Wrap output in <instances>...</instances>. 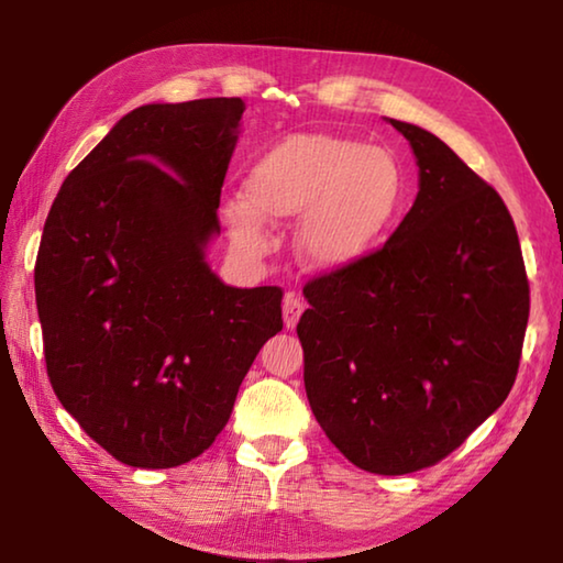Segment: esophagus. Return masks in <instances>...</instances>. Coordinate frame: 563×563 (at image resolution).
Listing matches in <instances>:
<instances>
[{
    "instance_id": "obj_1",
    "label": "esophagus",
    "mask_w": 563,
    "mask_h": 563,
    "mask_svg": "<svg viewBox=\"0 0 563 563\" xmlns=\"http://www.w3.org/2000/svg\"><path fill=\"white\" fill-rule=\"evenodd\" d=\"M302 310H305V305H302V300L298 298V295H295V292L285 295V300H283V322H285V328L292 330L295 325H298Z\"/></svg>"
}]
</instances>
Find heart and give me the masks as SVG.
Instances as JSON below:
<instances>
[{"mask_svg":"<svg viewBox=\"0 0 563 563\" xmlns=\"http://www.w3.org/2000/svg\"><path fill=\"white\" fill-rule=\"evenodd\" d=\"M405 198V170L389 151L330 133H295L255 161L245 178L249 203L225 206V223L238 251L261 255L271 243L265 221L302 216L300 258L330 273L365 258Z\"/></svg>","mask_w":563,"mask_h":563,"instance_id":"obj_1","label":"heart"}]
</instances>
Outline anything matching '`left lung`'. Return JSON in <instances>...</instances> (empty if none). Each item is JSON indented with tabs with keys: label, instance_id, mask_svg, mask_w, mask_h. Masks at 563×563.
<instances>
[{
	"label": "left lung",
	"instance_id": "1",
	"mask_svg": "<svg viewBox=\"0 0 563 563\" xmlns=\"http://www.w3.org/2000/svg\"><path fill=\"white\" fill-rule=\"evenodd\" d=\"M389 123L419 190L379 251L308 280L305 393L328 440L373 474L442 462L517 379L529 280L501 196L434 133Z\"/></svg>",
	"mask_w": 563,
	"mask_h": 563
}]
</instances>
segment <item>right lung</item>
Segmentation results:
<instances>
[{
  "label": "right lung",
  "mask_w": 563,
  "mask_h": 563,
  "mask_svg": "<svg viewBox=\"0 0 563 563\" xmlns=\"http://www.w3.org/2000/svg\"><path fill=\"white\" fill-rule=\"evenodd\" d=\"M243 111L241 99L133 109L46 216L34 265L46 375L81 430L129 466L203 454L283 330L280 288H231L206 263Z\"/></svg>",
  "instance_id": "1"
}]
</instances>
